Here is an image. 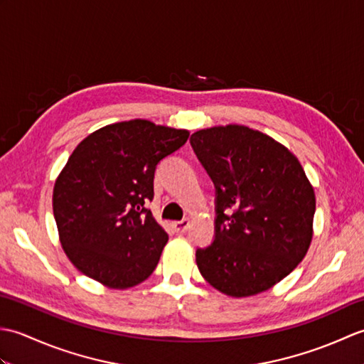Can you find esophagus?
I'll use <instances>...</instances> for the list:
<instances>
[{"mask_svg": "<svg viewBox=\"0 0 364 364\" xmlns=\"http://www.w3.org/2000/svg\"><path fill=\"white\" fill-rule=\"evenodd\" d=\"M172 227H173V230L176 231V233H186V231L191 227V222H189V219H183V220L173 222Z\"/></svg>", "mask_w": 364, "mask_h": 364, "instance_id": "1", "label": "esophagus"}]
</instances>
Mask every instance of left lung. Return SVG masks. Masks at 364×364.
I'll return each instance as SVG.
<instances>
[{"label": "left lung", "instance_id": "8db88e82", "mask_svg": "<svg viewBox=\"0 0 364 364\" xmlns=\"http://www.w3.org/2000/svg\"><path fill=\"white\" fill-rule=\"evenodd\" d=\"M191 145L215 188L214 241L196 252L200 274L231 297L267 291L310 249L316 197L305 170L242 125L200 129Z\"/></svg>", "mask_w": 364, "mask_h": 364}]
</instances>
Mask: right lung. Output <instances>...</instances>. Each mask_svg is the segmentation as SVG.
Returning a JSON list of instances; mask_svg holds the SVG:
<instances>
[{
  "label": "right lung",
  "mask_w": 364,
  "mask_h": 364,
  "mask_svg": "<svg viewBox=\"0 0 364 364\" xmlns=\"http://www.w3.org/2000/svg\"><path fill=\"white\" fill-rule=\"evenodd\" d=\"M189 131L149 120L112 123L78 144L53 191L60 244L73 266L115 289L156 267L168 236L145 203L154 170L186 144Z\"/></svg>",
  "instance_id": "obj_1"
}]
</instances>
